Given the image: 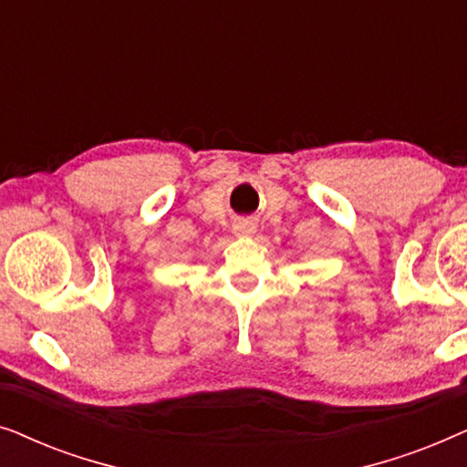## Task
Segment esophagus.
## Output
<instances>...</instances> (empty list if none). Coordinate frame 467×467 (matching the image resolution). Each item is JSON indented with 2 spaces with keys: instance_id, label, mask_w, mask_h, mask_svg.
<instances>
[{
  "instance_id": "1",
  "label": "esophagus",
  "mask_w": 467,
  "mask_h": 467,
  "mask_svg": "<svg viewBox=\"0 0 467 467\" xmlns=\"http://www.w3.org/2000/svg\"><path fill=\"white\" fill-rule=\"evenodd\" d=\"M234 232L238 235H251V234H254V223L253 221H238L234 225Z\"/></svg>"
}]
</instances>
